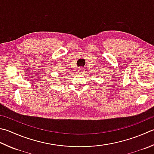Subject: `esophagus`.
<instances>
[{
    "label": "esophagus",
    "mask_w": 154,
    "mask_h": 154,
    "mask_svg": "<svg viewBox=\"0 0 154 154\" xmlns=\"http://www.w3.org/2000/svg\"><path fill=\"white\" fill-rule=\"evenodd\" d=\"M84 71H85V69H84V68L81 67V68L78 69V71H79V73H83Z\"/></svg>",
    "instance_id": "obj_1"
}]
</instances>
